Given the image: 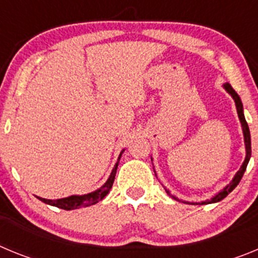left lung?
<instances>
[{
  "instance_id": "left-lung-1",
  "label": "left lung",
  "mask_w": 258,
  "mask_h": 258,
  "mask_svg": "<svg viewBox=\"0 0 258 258\" xmlns=\"http://www.w3.org/2000/svg\"><path fill=\"white\" fill-rule=\"evenodd\" d=\"M223 88H225V90H226L227 93H229L230 95L232 97V99L235 101V106H236V112H238V116H239V120H240L241 122V127H243V136H244V143H245V159H244V163L241 164L240 169L236 172L235 177L232 178V181L230 182L229 184H227L226 187L223 188V190H221L220 192L216 194L213 198H212L211 200H206V202H202V203H191V204H211V203H217V202H221L222 199H225V198L229 195L230 192H231L234 188L236 187L239 184V182H240L241 177H243V174H244L245 169H247V165H248V161H249L250 159V152H252V150H250V133H249V127H248V124L247 121H245V117H244V113H243V104H241V101H240V97H239L238 94H236V92L234 90V89L231 88V85L230 84H225L223 85ZM166 194L168 195H170L169 190H166ZM170 197L173 198V199L178 200L175 197H173V195H170Z\"/></svg>"
}]
</instances>
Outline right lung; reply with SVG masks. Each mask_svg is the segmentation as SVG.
Here are the masks:
<instances>
[{
	"label": "right lung",
	"mask_w": 258,
	"mask_h": 258,
	"mask_svg": "<svg viewBox=\"0 0 258 258\" xmlns=\"http://www.w3.org/2000/svg\"><path fill=\"white\" fill-rule=\"evenodd\" d=\"M122 152H124V150L121 151V154L118 155L117 163H116L115 166H113L112 172H111V174H109L106 183H104L102 187L98 188V190L93 191V192L85 194V195H72V197L63 198V199H56V200H49V199H44V198H38V197L37 198L41 200V202L46 203V204H49V206L58 207V208L66 209V211H72V209H79V208H83V207L94 206V204H97L98 202H101L102 199H104V197H106L107 194L109 192V190L112 188L113 181H115L116 170H117L118 161H120V157H121Z\"/></svg>",
	"instance_id": "obj_1"
}]
</instances>
